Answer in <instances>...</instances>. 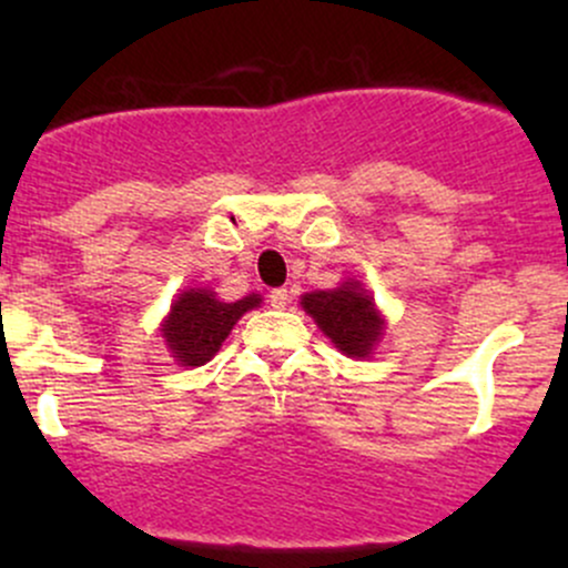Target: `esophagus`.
I'll return each mask as SVG.
<instances>
[{"label": "esophagus", "instance_id": "obj_1", "mask_svg": "<svg viewBox=\"0 0 568 568\" xmlns=\"http://www.w3.org/2000/svg\"><path fill=\"white\" fill-rule=\"evenodd\" d=\"M270 304H272V310H285V306H288V291L285 288L270 291Z\"/></svg>", "mask_w": 568, "mask_h": 568}]
</instances>
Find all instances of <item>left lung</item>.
<instances>
[{"instance_id":"obj_1","label":"left lung","mask_w":568,"mask_h":568,"mask_svg":"<svg viewBox=\"0 0 568 568\" xmlns=\"http://www.w3.org/2000/svg\"><path fill=\"white\" fill-rule=\"evenodd\" d=\"M302 306L315 317L323 334L344 355L366 357L382 336V317L361 283H344L336 291L306 293Z\"/></svg>"}]
</instances>
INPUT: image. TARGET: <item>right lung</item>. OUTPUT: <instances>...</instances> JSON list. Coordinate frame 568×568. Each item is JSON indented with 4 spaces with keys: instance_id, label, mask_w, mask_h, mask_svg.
I'll list each match as a JSON object with an SVG mask.
<instances>
[{
    "instance_id": "obj_1",
    "label": "right lung",
    "mask_w": 568,
    "mask_h": 568,
    "mask_svg": "<svg viewBox=\"0 0 568 568\" xmlns=\"http://www.w3.org/2000/svg\"><path fill=\"white\" fill-rule=\"evenodd\" d=\"M258 304L262 298L256 293L226 304L219 302L211 291L192 288L181 293L179 302L171 306V317L162 325V336L181 366H202L216 355L221 342L230 336L232 325Z\"/></svg>"
}]
</instances>
